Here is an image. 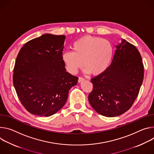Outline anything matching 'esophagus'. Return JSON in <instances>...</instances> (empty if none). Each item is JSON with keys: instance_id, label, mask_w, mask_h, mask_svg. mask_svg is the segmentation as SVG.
Returning <instances> with one entry per match:
<instances>
[{"instance_id": "34e87169", "label": "esophagus", "mask_w": 154, "mask_h": 154, "mask_svg": "<svg viewBox=\"0 0 154 154\" xmlns=\"http://www.w3.org/2000/svg\"><path fill=\"white\" fill-rule=\"evenodd\" d=\"M84 80H85V79H84V78H82V77H81V76H79V78H78V82H82V81H84Z\"/></svg>"}]
</instances>
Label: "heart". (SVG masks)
I'll use <instances>...</instances> for the list:
<instances>
[{
	"instance_id": "b5f03b06",
	"label": "heart",
	"mask_w": 154,
	"mask_h": 154,
	"mask_svg": "<svg viewBox=\"0 0 154 154\" xmlns=\"http://www.w3.org/2000/svg\"><path fill=\"white\" fill-rule=\"evenodd\" d=\"M72 51H66L62 56L66 70L75 74L82 66L84 72L97 76L109 66L113 55V46L107 39L95 36H84L72 45Z\"/></svg>"
}]
</instances>
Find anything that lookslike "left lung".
Here are the masks:
<instances>
[{
	"mask_svg": "<svg viewBox=\"0 0 154 154\" xmlns=\"http://www.w3.org/2000/svg\"><path fill=\"white\" fill-rule=\"evenodd\" d=\"M144 78V65L138 50L122 39L116 46L112 61L101 74L91 79L92 91L88 98L100 114L116 117L127 111L140 92Z\"/></svg>",
	"mask_w": 154,
	"mask_h": 154,
	"instance_id": "8db88e82",
	"label": "left lung"
}]
</instances>
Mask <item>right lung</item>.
I'll use <instances>...</instances> for the list:
<instances>
[{"instance_id":"obj_1","label":"right lung","mask_w":154,"mask_h":154,"mask_svg":"<svg viewBox=\"0 0 154 154\" xmlns=\"http://www.w3.org/2000/svg\"><path fill=\"white\" fill-rule=\"evenodd\" d=\"M65 35L49 33L27 42L16 57L14 87L21 104L32 114L49 117L65 104L78 78L66 72L62 56Z\"/></svg>"}]
</instances>
